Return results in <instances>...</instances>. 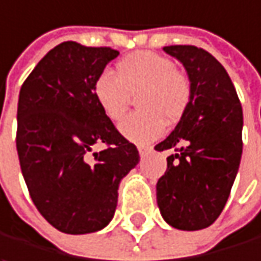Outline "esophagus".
<instances>
[{"mask_svg":"<svg viewBox=\"0 0 261 261\" xmlns=\"http://www.w3.org/2000/svg\"><path fill=\"white\" fill-rule=\"evenodd\" d=\"M138 152H140V156L144 158V156H147L152 152V147H149V146H138Z\"/></svg>","mask_w":261,"mask_h":261,"instance_id":"1","label":"esophagus"}]
</instances>
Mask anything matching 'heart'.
I'll return each instance as SVG.
<instances>
[{"mask_svg": "<svg viewBox=\"0 0 261 261\" xmlns=\"http://www.w3.org/2000/svg\"><path fill=\"white\" fill-rule=\"evenodd\" d=\"M92 92L101 112L118 121L137 95V108L120 123V132L134 143L156 140L166 123L179 121L193 100L190 75L175 62L153 51H138L126 56L117 65V75L103 71L97 75Z\"/></svg>", "mask_w": 261, "mask_h": 261, "instance_id": "heart-1", "label": "heart"}]
</instances>
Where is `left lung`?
<instances>
[{
	"label": "left lung",
	"mask_w": 261,
	"mask_h": 261,
	"mask_svg": "<svg viewBox=\"0 0 261 261\" xmlns=\"http://www.w3.org/2000/svg\"><path fill=\"white\" fill-rule=\"evenodd\" d=\"M193 82V100L175 130L156 150H175L158 179L156 200L173 228L196 231L222 213L242 158L243 112L236 88L220 62L195 45L163 48Z\"/></svg>",
	"instance_id": "8db88e82"
}]
</instances>
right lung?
Segmentation results:
<instances>
[{"instance_id": "obj_1", "label": "right lung", "mask_w": 261, "mask_h": 261, "mask_svg": "<svg viewBox=\"0 0 261 261\" xmlns=\"http://www.w3.org/2000/svg\"><path fill=\"white\" fill-rule=\"evenodd\" d=\"M117 56L111 47L66 41L41 59L19 91L21 172L38 211L66 234L105 228L120 181L140 161L135 144L101 112L92 92L97 75ZM101 142L107 147L92 152Z\"/></svg>"}]
</instances>
